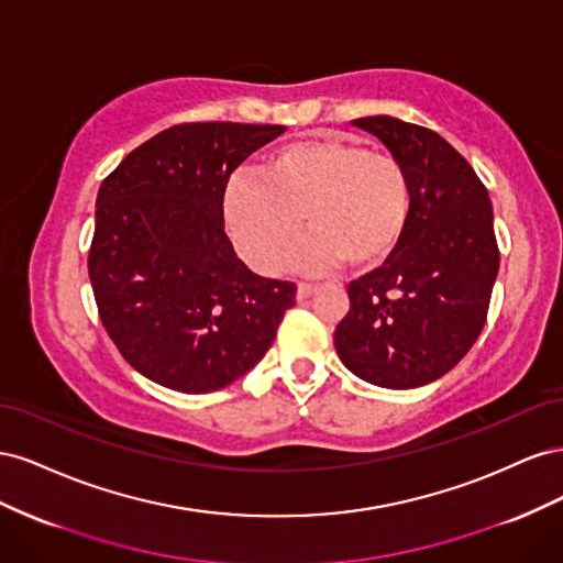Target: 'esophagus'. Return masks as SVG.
I'll use <instances>...</instances> for the list:
<instances>
[{
    "instance_id": "1",
    "label": "esophagus",
    "mask_w": 563,
    "mask_h": 563,
    "mask_svg": "<svg viewBox=\"0 0 563 563\" xmlns=\"http://www.w3.org/2000/svg\"><path fill=\"white\" fill-rule=\"evenodd\" d=\"M317 291V284H308V282H300L298 284V300H308L312 294Z\"/></svg>"
}]
</instances>
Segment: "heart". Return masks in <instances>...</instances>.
Wrapping results in <instances>:
<instances>
[{"label":"heart","mask_w":563,"mask_h":563,"mask_svg":"<svg viewBox=\"0 0 563 563\" xmlns=\"http://www.w3.org/2000/svg\"><path fill=\"white\" fill-rule=\"evenodd\" d=\"M258 180H234L223 199V223L242 258L265 275L284 269L302 234L314 232L298 263L323 272L347 263L356 272L391 258L413 213L406 164L366 145L317 139L267 155Z\"/></svg>","instance_id":"heart-1"}]
</instances>
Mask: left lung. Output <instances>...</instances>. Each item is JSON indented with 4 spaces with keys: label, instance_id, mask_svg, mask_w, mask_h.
I'll return each mask as SVG.
<instances>
[{
    "label": "left lung",
    "instance_id": "8db88e82",
    "mask_svg": "<svg viewBox=\"0 0 563 563\" xmlns=\"http://www.w3.org/2000/svg\"><path fill=\"white\" fill-rule=\"evenodd\" d=\"M411 176L413 213L399 249L350 282L335 352L366 383L411 389L449 373L479 338L500 251L486 185L439 133L397 117L354 122Z\"/></svg>",
    "mask_w": 563,
    "mask_h": 563
}]
</instances>
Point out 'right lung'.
Listing matches in <instances>:
<instances>
[{
    "mask_svg": "<svg viewBox=\"0 0 563 563\" xmlns=\"http://www.w3.org/2000/svg\"><path fill=\"white\" fill-rule=\"evenodd\" d=\"M282 124L195 122L164 129L100 183L89 279L124 360L187 395L258 364L296 305V284L236 258L223 223L232 172Z\"/></svg>",
    "mask_w": 563,
    "mask_h": 563,
    "instance_id": "add662e5",
    "label": "right lung"
}]
</instances>
